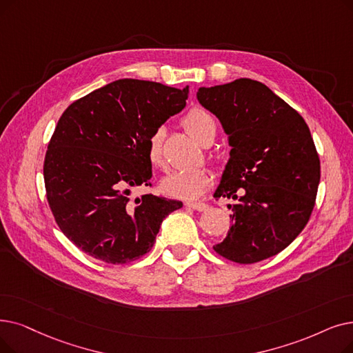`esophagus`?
I'll return each mask as SVG.
<instances>
[{"label":"esophagus","mask_w":353,"mask_h":353,"mask_svg":"<svg viewBox=\"0 0 353 353\" xmlns=\"http://www.w3.org/2000/svg\"><path fill=\"white\" fill-rule=\"evenodd\" d=\"M186 206L192 208V209H194L197 212H205L209 208V205H206L203 202H186Z\"/></svg>","instance_id":"esophagus-1"}]
</instances>
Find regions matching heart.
<instances>
[{
  "label": "heart",
  "mask_w": 353,
  "mask_h": 353,
  "mask_svg": "<svg viewBox=\"0 0 353 353\" xmlns=\"http://www.w3.org/2000/svg\"><path fill=\"white\" fill-rule=\"evenodd\" d=\"M186 131L199 143L203 144L209 137L216 134V125L213 118L202 111L193 110L190 111L185 121H183ZM164 137L165 131L163 127L156 128L151 132L147 140V159L154 168L165 167L164 157ZM210 172L205 167L197 168H179L168 173L161 180V190L176 199H185V201H193L199 196H202L210 185Z\"/></svg>",
  "instance_id": "1"
}]
</instances>
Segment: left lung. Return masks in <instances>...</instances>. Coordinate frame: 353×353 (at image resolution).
<instances>
[{"label": "left lung", "mask_w": 353, "mask_h": 353, "mask_svg": "<svg viewBox=\"0 0 353 353\" xmlns=\"http://www.w3.org/2000/svg\"><path fill=\"white\" fill-rule=\"evenodd\" d=\"M197 101L228 135V164L213 197L231 199L232 226L213 250L238 264L277 255L307 225L320 160L303 117L264 83L199 88Z\"/></svg>", "instance_id": "8db88e82"}]
</instances>
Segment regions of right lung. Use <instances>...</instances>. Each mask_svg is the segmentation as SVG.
<instances>
[{
    "label": "right lung",
    "instance_id": "right-lung-1",
    "mask_svg": "<svg viewBox=\"0 0 353 353\" xmlns=\"http://www.w3.org/2000/svg\"><path fill=\"white\" fill-rule=\"evenodd\" d=\"M189 86L119 79L70 103L60 117L43 165L56 223L79 250L106 264L147 254L168 213L181 202L151 193L147 140L186 106Z\"/></svg>",
    "mask_w": 353,
    "mask_h": 353
}]
</instances>
